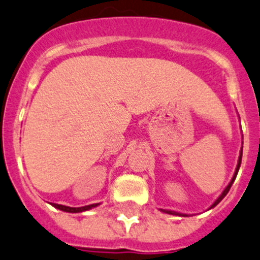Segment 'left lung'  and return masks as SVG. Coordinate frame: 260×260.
<instances>
[{
	"label": "left lung",
	"mask_w": 260,
	"mask_h": 260,
	"mask_svg": "<svg viewBox=\"0 0 260 260\" xmlns=\"http://www.w3.org/2000/svg\"><path fill=\"white\" fill-rule=\"evenodd\" d=\"M242 155H243V149L240 150V155H239V160H238V165H237V169H235V173H234V176H233V179H232V181H230L229 183V185L226 186L225 189H224V191L221 192V195L220 197L218 198V199L215 200V202H214V204L211 205L210 207V209L211 208H214L215 207V205H218L219 203L221 202V200H223V198L225 197L226 194H228V191L230 190V188H232V185H233V183H234V180H235V178H237V174H238V171H239V168H240V164H242ZM162 210V209H161ZM162 211H165V213H168V214H173V215H181V216H186L185 214H180V213H176V211H173V210H162Z\"/></svg>",
	"instance_id": "left-lung-1"
}]
</instances>
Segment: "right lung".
<instances>
[{
	"instance_id": "add662e5",
	"label": "right lung",
	"mask_w": 260,
	"mask_h": 260,
	"mask_svg": "<svg viewBox=\"0 0 260 260\" xmlns=\"http://www.w3.org/2000/svg\"><path fill=\"white\" fill-rule=\"evenodd\" d=\"M52 207H55L56 209H60L62 211H68V213H81V211L89 210L91 208L98 207L99 204H91V205H86V207H81V208H71V207H66V205H60V204H55V203H51Z\"/></svg>"
}]
</instances>
